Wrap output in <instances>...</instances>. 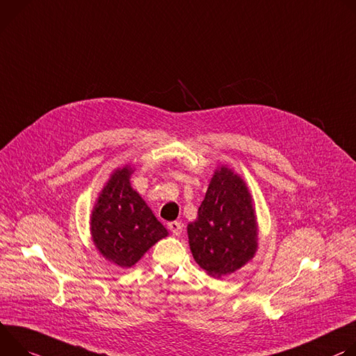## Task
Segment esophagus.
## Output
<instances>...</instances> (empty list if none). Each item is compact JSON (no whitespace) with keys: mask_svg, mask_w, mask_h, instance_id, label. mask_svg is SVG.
<instances>
[{"mask_svg":"<svg viewBox=\"0 0 356 356\" xmlns=\"http://www.w3.org/2000/svg\"><path fill=\"white\" fill-rule=\"evenodd\" d=\"M168 227H170V230L172 232V233H181V230H182V225H181V222H177V220H174V222H170L168 223Z\"/></svg>","mask_w":356,"mask_h":356,"instance_id":"34e87169","label":"esophagus"}]
</instances>
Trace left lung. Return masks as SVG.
<instances>
[{
  "mask_svg": "<svg viewBox=\"0 0 356 356\" xmlns=\"http://www.w3.org/2000/svg\"><path fill=\"white\" fill-rule=\"evenodd\" d=\"M192 256L208 274L222 277L246 264L257 249V225L246 184L232 170L215 172L198 218L188 225Z\"/></svg>",
  "mask_w": 356,
  "mask_h": 356,
  "instance_id": "obj_1",
  "label": "left lung"
}]
</instances>
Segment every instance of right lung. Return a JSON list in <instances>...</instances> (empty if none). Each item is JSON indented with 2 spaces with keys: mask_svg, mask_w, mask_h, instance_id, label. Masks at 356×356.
<instances>
[{
  "mask_svg": "<svg viewBox=\"0 0 356 356\" xmlns=\"http://www.w3.org/2000/svg\"><path fill=\"white\" fill-rule=\"evenodd\" d=\"M131 168L117 170L92 213V236L97 250L120 267H131L168 234L141 196L130 185Z\"/></svg>",
  "mask_w": 356,
  "mask_h": 356,
  "instance_id": "1",
  "label": "right lung"
}]
</instances>
